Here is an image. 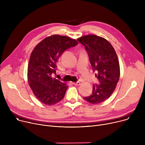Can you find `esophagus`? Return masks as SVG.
<instances>
[{
	"instance_id": "esophagus-1",
	"label": "esophagus",
	"mask_w": 145,
	"mask_h": 145,
	"mask_svg": "<svg viewBox=\"0 0 145 145\" xmlns=\"http://www.w3.org/2000/svg\"><path fill=\"white\" fill-rule=\"evenodd\" d=\"M72 83H73L74 85H76V86H79V85H80V82H76V83L75 82H73Z\"/></svg>"
}]
</instances>
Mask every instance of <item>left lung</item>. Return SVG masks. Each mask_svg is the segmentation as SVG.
Segmentation results:
<instances>
[{"label": "left lung", "mask_w": 145, "mask_h": 145, "mask_svg": "<svg viewBox=\"0 0 145 145\" xmlns=\"http://www.w3.org/2000/svg\"><path fill=\"white\" fill-rule=\"evenodd\" d=\"M85 46L91 66L100 84L94 85L92 93L84 99L92 104L102 103L112 95L120 77L118 56L112 45L105 38L95 35L83 36L77 39Z\"/></svg>", "instance_id": "8db88e82"}]
</instances>
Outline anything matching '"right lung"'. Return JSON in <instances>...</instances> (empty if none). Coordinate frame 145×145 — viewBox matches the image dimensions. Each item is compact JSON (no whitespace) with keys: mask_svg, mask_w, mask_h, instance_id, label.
<instances>
[{"mask_svg":"<svg viewBox=\"0 0 145 145\" xmlns=\"http://www.w3.org/2000/svg\"><path fill=\"white\" fill-rule=\"evenodd\" d=\"M78 44L76 39L53 35L38 43L30 55L27 68L30 88L37 99L46 105H55L65 96L68 86L53 77L56 62L67 49Z\"/></svg>","mask_w":145,"mask_h":145,"instance_id":"obj_1","label":"right lung"}]
</instances>
